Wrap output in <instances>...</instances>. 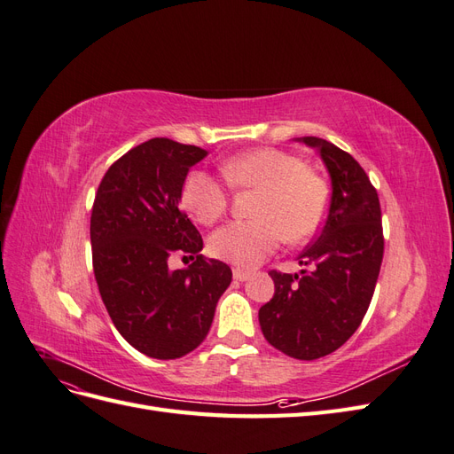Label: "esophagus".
<instances>
[{"label": "esophagus", "instance_id": "34e87169", "mask_svg": "<svg viewBox=\"0 0 454 454\" xmlns=\"http://www.w3.org/2000/svg\"><path fill=\"white\" fill-rule=\"evenodd\" d=\"M232 277H235L237 282H246L252 277V272L244 270V269H235V270H232Z\"/></svg>", "mask_w": 454, "mask_h": 454}]
</instances>
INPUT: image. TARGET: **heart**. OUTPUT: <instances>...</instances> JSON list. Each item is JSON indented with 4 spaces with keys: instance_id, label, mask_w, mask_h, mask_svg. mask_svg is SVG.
I'll return each instance as SVG.
<instances>
[{
    "instance_id": "heart-1",
    "label": "heart",
    "mask_w": 454,
    "mask_h": 454,
    "mask_svg": "<svg viewBox=\"0 0 454 454\" xmlns=\"http://www.w3.org/2000/svg\"><path fill=\"white\" fill-rule=\"evenodd\" d=\"M227 182L257 189L248 222H231L210 237V252L239 267H254L278 248L284 237L299 242L320 229L327 210V187L299 157L274 147H257L231 157L222 167ZM185 212L202 225H212L227 210L229 191L214 176L189 172L182 185Z\"/></svg>"
}]
</instances>
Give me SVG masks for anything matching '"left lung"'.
I'll return each instance as SVG.
<instances>
[{"label": "left lung", "mask_w": 454, "mask_h": 454, "mask_svg": "<svg viewBox=\"0 0 454 454\" xmlns=\"http://www.w3.org/2000/svg\"><path fill=\"white\" fill-rule=\"evenodd\" d=\"M320 153L332 177V202L316 240L301 252L299 274L270 270L274 295L259 325L274 348L295 360L335 352L360 327L384 254L380 204L365 170L332 142L297 138Z\"/></svg>", "instance_id": "8db88e82"}]
</instances>
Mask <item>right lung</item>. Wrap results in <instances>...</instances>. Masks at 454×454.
Here are the masks:
<instances>
[{
  "label": "right lung",
  "instance_id": "obj_1",
  "mask_svg": "<svg viewBox=\"0 0 454 454\" xmlns=\"http://www.w3.org/2000/svg\"><path fill=\"white\" fill-rule=\"evenodd\" d=\"M208 151L153 138L117 159L96 191L90 215L92 269L109 318L136 350L176 360L210 332L232 272L200 255L202 239L180 210L191 167ZM196 261L170 271L168 257Z\"/></svg>",
  "mask_w": 454,
  "mask_h": 454
}]
</instances>
